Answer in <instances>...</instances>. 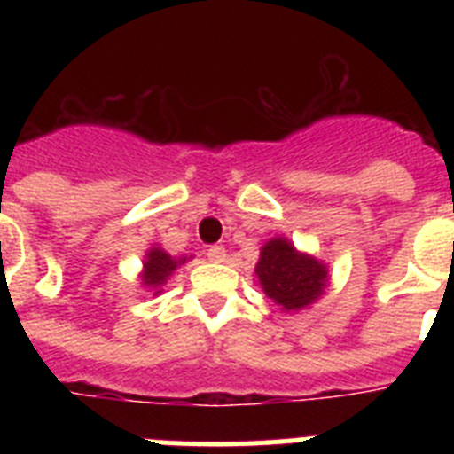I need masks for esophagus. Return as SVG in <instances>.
<instances>
[{
  "mask_svg": "<svg viewBox=\"0 0 454 454\" xmlns=\"http://www.w3.org/2000/svg\"><path fill=\"white\" fill-rule=\"evenodd\" d=\"M207 256L208 259H211V262H215V263H220V262H224V247L223 246H211L207 250Z\"/></svg>",
  "mask_w": 454,
  "mask_h": 454,
  "instance_id": "1",
  "label": "esophagus"
}]
</instances>
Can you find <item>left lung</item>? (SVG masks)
Wrapping results in <instances>:
<instances>
[{
  "label": "left lung",
  "instance_id": "8db88e82",
  "mask_svg": "<svg viewBox=\"0 0 454 454\" xmlns=\"http://www.w3.org/2000/svg\"><path fill=\"white\" fill-rule=\"evenodd\" d=\"M256 277L266 295L282 304L286 311H295L314 302L327 282V270L316 259L295 252L284 239L268 240L256 263Z\"/></svg>",
  "mask_w": 454,
  "mask_h": 454
}]
</instances>
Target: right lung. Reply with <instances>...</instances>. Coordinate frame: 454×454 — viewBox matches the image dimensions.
Returning <instances> with one entry per match:
<instances>
[{"label": "right lung", "instance_id": "add662e5", "mask_svg": "<svg viewBox=\"0 0 454 454\" xmlns=\"http://www.w3.org/2000/svg\"><path fill=\"white\" fill-rule=\"evenodd\" d=\"M184 262H186V259H184ZM184 262H175V259H172L170 254H166L163 250H152L150 254H147L143 282H145L147 286H161V284L168 279V275H170V272Z\"/></svg>", "mask_w": 454, "mask_h": 454}]
</instances>
